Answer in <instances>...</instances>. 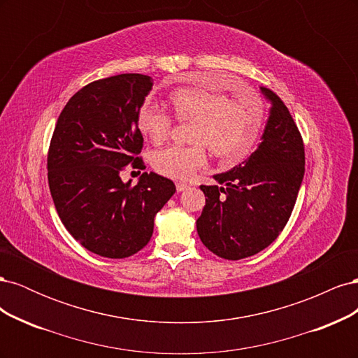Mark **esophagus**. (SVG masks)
<instances>
[{"mask_svg": "<svg viewBox=\"0 0 358 358\" xmlns=\"http://www.w3.org/2000/svg\"><path fill=\"white\" fill-rule=\"evenodd\" d=\"M188 188V185H187V183L185 182H178L176 183V189L180 192V191H185Z\"/></svg>", "mask_w": 358, "mask_h": 358, "instance_id": "obj_1", "label": "esophagus"}]
</instances>
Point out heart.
<instances>
[{
    "label": "heart",
    "instance_id": "1",
    "mask_svg": "<svg viewBox=\"0 0 358 358\" xmlns=\"http://www.w3.org/2000/svg\"><path fill=\"white\" fill-rule=\"evenodd\" d=\"M170 101L179 121H194V145L157 150L152 166L159 175L180 180L191 178L208 162L206 146L229 164L241 162L252 152L264 122V112L255 100H230L221 92L180 88L170 95ZM137 127L154 143H162L171 133L173 117L148 100L137 112Z\"/></svg>",
    "mask_w": 358,
    "mask_h": 358
}]
</instances>
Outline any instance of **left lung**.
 Here are the masks:
<instances>
[{"label":"left lung","instance_id":"8db88e82","mask_svg":"<svg viewBox=\"0 0 358 358\" xmlns=\"http://www.w3.org/2000/svg\"><path fill=\"white\" fill-rule=\"evenodd\" d=\"M272 104L262 143L242 164L201 185L206 204L197 220L203 245L225 259L263 251L287 225L305 175V146L279 96L259 88Z\"/></svg>","mask_w":358,"mask_h":358}]
</instances>
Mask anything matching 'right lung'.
I'll return each instance as SVG.
<instances>
[{"mask_svg":"<svg viewBox=\"0 0 358 358\" xmlns=\"http://www.w3.org/2000/svg\"><path fill=\"white\" fill-rule=\"evenodd\" d=\"M152 78L128 73L95 80L76 92L61 112L48 154L53 203L67 231L88 251L127 258L152 237L154 218L176 187L157 173L137 185L121 179L125 166L145 169L137 157L143 136L137 112Z\"/></svg>","mask_w":358,"mask_h":358,"instance_id":"right-lung-1","label":"right lung"}]
</instances>
